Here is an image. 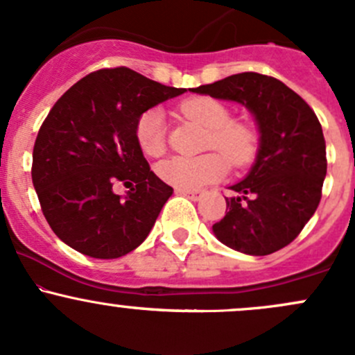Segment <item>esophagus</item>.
I'll use <instances>...</instances> for the list:
<instances>
[{
	"label": "esophagus",
	"instance_id": "obj_1",
	"mask_svg": "<svg viewBox=\"0 0 355 355\" xmlns=\"http://www.w3.org/2000/svg\"><path fill=\"white\" fill-rule=\"evenodd\" d=\"M177 192H178V194L185 196V198H189L191 200H199L204 194V191H182V189H178Z\"/></svg>",
	"mask_w": 355,
	"mask_h": 355
}]
</instances>
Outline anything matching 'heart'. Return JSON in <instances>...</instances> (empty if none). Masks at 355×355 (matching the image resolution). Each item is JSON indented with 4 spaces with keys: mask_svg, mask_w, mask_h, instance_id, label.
<instances>
[{
    "mask_svg": "<svg viewBox=\"0 0 355 355\" xmlns=\"http://www.w3.org/2000/svg\"><path fill=\"white\" fill-rule=\"evenodd\" d=\"M182 113L209 130L207 148L218 149L235 166L249 163L257 148L256 132L244 121L232 120V111L225 103L213 98H192L182 103ZM135 137L148 156H159L166 148V118L159 108L146 111L137 121ZM227 159L218 153L202 156H173L157 164L163 182L196 191L206 184L220 180L228 170Z\"/></svg>",
    "mask_w": 355,
    "mask_h": 355,
    "instance_id": "heart-1",
    "label": "heart"
}]
</instances>
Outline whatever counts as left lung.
<instances>
[{
  "mask_svg": "<svg viewBox=\"0 0 355 355\" xmlns=\"http://www.w3.org/2000/svg\"><path fill=\"white\" fill-rule=\"evenodd\" d=\"M250 111L259 148L249 173L230 185L227 214L213 225L221 244L249 256L288 245L316 211L327 177L320 120L299 94L268 75L245 71L191 89Z\"/></svg>",
  "mask_w": 355,
  "mask_h": 355,
  "instance_id": "obj_1",
  "label": "left lung"
}]
</instances>
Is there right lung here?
Here are the masks:
<instances>
[{"mask_svg":"<svg viewBox=\"0 0 355 355\" xmlns=\"http://www.w3.org/2000/svg\"><path fill=\"white\" fill-rule=\"evenodd\" d=\"M184 92L120 67L85 75L56 101L35 139L32 184L60 241L96 259L146 241L173 189L151 171L135 127ZM114 181L135 187L118 196Z\"/></svg>","mask_w":355,"mask_h":355,"instance_id":"right-lung-1","label":"right lung"}]
</instances>
